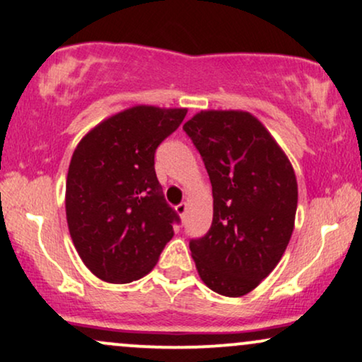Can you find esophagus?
Instances as JSON below:
<instances>
[{
  "instance_id": "1",
  "label": "esophagus",
  "mask_w": 362,
  "mask_h": 362,
  "mask_svg": "<svg viewBox=\"0 0 362 362\" xmlns=\"http://www.w3.org/2000/svg\"><path fill=\"white\" fill-rule=\"evenodd\" d=\"M187 207H189V205H187V202H182V204H178L177 207H175V210H177V214L180 215V217H184L185 215V212H187Z\"/></svg>"
}]
</instances>
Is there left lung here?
<instances>
[{"label": "left lung", "mask_w": 362, "mask_h": 362, "mask_svg": "<svg viewBox=\"0 0 362 362\" xmlns=\"http://www.w3.org/2000/svg\"><path fill=\"white\" fill-rule=\"evenodd\" d=\"M184 130L204 160L214 197L212 226L190 240L195 267L217 294L245 296L274 271L291 240L294 168L249 112L204 110Z\"/></svg>", "instance_id": "1"}]
</instances>
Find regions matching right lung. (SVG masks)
<instances>
[{"label":"right lung","instance_id":"right-lung-1","mask_svg":"<svg viewBox=\"0 0 362 362\" xmlns=\"http://www.w3.org/2000/svg\"><path fill=\"white\" fill-rule=\"evenodd\" d=\"M187 108L136 105L91 128L73 152L66 222L83 264L105 282L147 276L180 222L155 173V150Z\"/></svg>","mask_w":362,"mask_h":362}]
</instances>
